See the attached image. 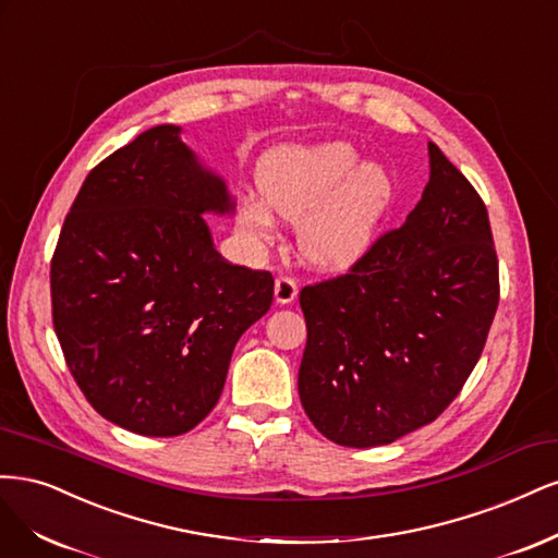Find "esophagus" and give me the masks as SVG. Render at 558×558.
I'll return each mask as SVG.
<instances>
[{"label":"esophagus","instance_id":"34e87169","mask_svg":"<svg viewBox=\"0 0 558 558\" xmlns=\"http://www.w3.org/2000/svg\"><path fill=\"white\" fill-rule=\"evenodd\" d=\"M299 294V287L296 280L290 276H278L276 280V301L278 303H292Z\"/></svg>","mask_w":558,"mask_h":558}]
</instances>
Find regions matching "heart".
Here are the masks:
<instances>
[{
  "label": "heart",
  "instance_id": "b5f03b06",
  "mask_svg": "<svg viewBox=\"0 0 558 558\" xmlns=\"http://www.w3.org/2000/svg\"><path fill=\"white\" fill-rule=\"evenodd\" d=\"M356 159L345 143H325L280 150L259 171L264 203L282 220L299 222V253L319 268H348L364 257L389 208V175L375 165L356 167ZM265 207L247 199L239 220L250 236L271 241L276 220Z\"/></svg>",
  "mask_w": 558,
  "mask_h": 558
}]
</instances>
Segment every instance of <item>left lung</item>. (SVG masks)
<instances>
[{
  "instance_id": "8db88e82",
  "label": "left lung",
  "mask_w": 558,
  "mask_h": 558,
  "mask_svg": "<svg viewBox=\"0 0 558 558\" xmlns=\"http://www.w3.org/2000/svg\"><path fill=\"white\" fill-rule=\"evenodd\" d=\"M422 202L345 274L305 284L299 397L322 436L377 447L438 420L487 343L498 257L487 206L436 143Z\"/></svg>"
}]
</instances>
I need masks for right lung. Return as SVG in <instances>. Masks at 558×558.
I'll list each match as a JSON object with an SVG mask.
<instances>
[{"instance_id":"right-lung-1","label":"right lung","mask_w":558,"mask_h":558,"mask_svg":"<svg viewBox=\"0 0 558 558\" xmlns=\"http://www.w3.org/2000/svg\"><path fill=\"white\" fill-rule=\"evenodd\" d=\"M178 132L159 124L99 161L50 259L52 327L83 397L157 438L215 408L233 348L274 301L271 274L213 247L202 213L231 199Z\"/></svg>"}]
</instances>
